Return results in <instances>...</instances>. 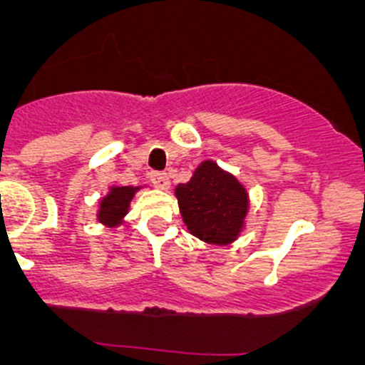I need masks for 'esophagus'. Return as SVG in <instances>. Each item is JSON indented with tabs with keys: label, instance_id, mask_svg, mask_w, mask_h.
I'll use <instances>...</instances> for the list:
<instances>
[{
	"label": "esophagus",
	"instance_id": "esophagus-1",
	"mask_svg": "<svg viewBox=\"0 0 365 365\" xmlns=\"http://www.w3.org/2000/svg\"><path fill=\"white\" fill-rule=\"evenodd\" d=\"M150 178H152L153 185H155L157 189L168 190L169 185H171V182H169V176L165 175V173H152V175H150Z\"/></svg>",
	"mask_w": 365,
	"mask_h": 365
}]
</instances>
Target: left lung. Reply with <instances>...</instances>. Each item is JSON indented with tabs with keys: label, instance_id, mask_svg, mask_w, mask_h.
I'll return each mask as SVG.
<instances>
[{
	"label": "left lung",
	"instance_id": "8db88e82",
	"mask_svg": "<svg viewBox=\"0 0 365 365\" xmlns=\"http://www.w3.org/2000/svg\"><path fill=\"white\" fill-rule=\"evenodd\" d=\"M175 196L189 233L205 244L230 245L244 231L249 192L217 162H201L189 182L176 185Z\"/></svg>",
	"mask_w": 365,
	"mask_h": 365
}]
</instances>
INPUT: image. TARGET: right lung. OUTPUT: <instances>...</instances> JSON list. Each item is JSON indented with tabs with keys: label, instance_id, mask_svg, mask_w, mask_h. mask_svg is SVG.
I'll use <instances>...</instances> for the list:
<instances>
[{
	"label": "right lung",
	"instance_id": "right-lung-1",
	"mask_svg": "<svg viewBox=\"0 0 365 365\" xmlns=\"http://www.w3.org/2000/svg\"><path fill=\"white\" fill-rule=\"evenodd\" d=\"M139 189L141 187L132 185L109 187L108 194L104 197H101V201H98V222L104 224L106 227H120L125 222V215H127L128 208H130V201L134 200L135 192Z\"/></svg>",
	"mask_w": 365,
	"mask_h": 365
}]
</instances>
